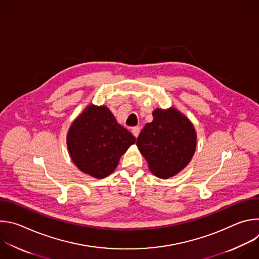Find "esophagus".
Segmentation results:
<instances>
[{"mask_svg":"<svg viewBox=\"0 0 259 259\" xmlns=\"http://www.w3.org/2000/svg\"><path fill=\"white\" fill-rule=\"evenodd\" d=\"M131 132H132V134H133L135 137H137L138 134H139V132H140V128H139V127H133L132 130H131Z\"/></svg>","mask_w":259,"mask_h":259,"instance_id":"esophagus-1","label":"esophagus"}]
</instances>
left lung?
I'll return each mask as SVG.
<instances>
[{
    "instance_id": "obj_1",
    "label": "left lung",
    "mask_w": 259,
    "mask_h": 259,
    "mask_svg": "<svg viewBox=\"0 0 259 259\" xmlns=\"http://www.w3.org/2000/svg\"><path fill=\"white\" fill-rule=\"evenodd\" d=\"M154 120L141 130L136 144L156 176L167 179L191 162L197 144L192 122L174 107L157 108Z\"/></svg>"
}]
</instances>
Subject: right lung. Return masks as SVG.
<instances>
[{
  "label": "right lung",
  "instance_id": "obj_1",
  "mask_svg": "<svg viewBox=\"0 0 259 259\" xmlns=\"http://www.w3.org/2000/svg\"><path fill=\"white\" fill-rule=\"evenodd\" d=\"M136 138L116 121L104 106L88 105L72 122L66 137L67 149L75 165L95 178L113 173L120 158Z\"/></svg>",
  "mask_w": 259,
  "mask_h": 259
}]
</instances>
